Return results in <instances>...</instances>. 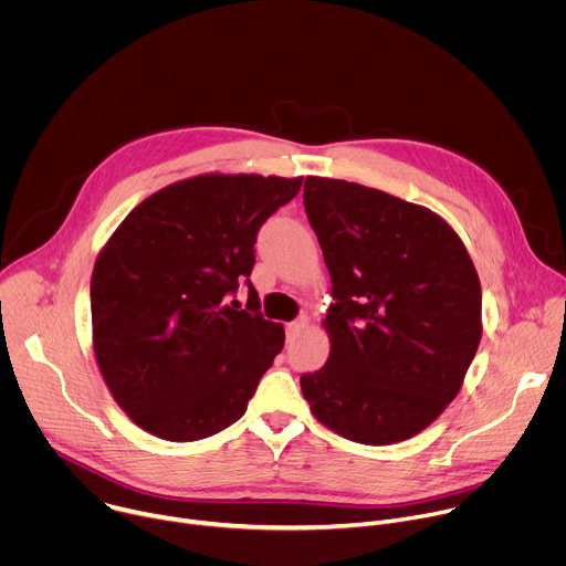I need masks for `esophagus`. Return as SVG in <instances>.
Instances as JSON below:
<instances>
[{"mask_svg": "<svg viewBox=\"0 0 566 566\" xmlns=\"http://www.w3.org/2000/svg\"><path fill=\"white\" fill-rule=\"evenodd\" d=\"M308 325H311V319H308L306 315H302V317L293 319L291 325L286 327V336H289V340H291V343H293V340H297V338L308 329Z\"/></svg>", "mask_w": 566, "mask_h": 566, "instance_id": "obj_1", "label": "esophagus"}]
</instances>
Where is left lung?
I'll return each mask as SVG.
<instances>
[{"label":"left lung","mask_w":566,"mask_h":566,"mask_svg":"<svg viewBox=\"0 0 566 566\" xmlns=\"http://www.w3.org/2000/svg\"><path fill=\"white\" fill-rule=\"evenodd\" d=\"M304 208L336 304L322 319L329 358L302 394L349 441H406L441 417L476 354V269L443 217L382 190L306 177Z\"/></svg>","instance_id":"8db88e82"}]
</instances>
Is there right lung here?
Listing matches in <instances>:
<instances>
[{"label": "right lung", "instance_id": "1", "mask_svg": "<svg viewBox=\"0 0 566 566\" xmlns=\"http://www.w3.org/2000/svg\"><path fill=\"white\" fill-rule=\"evenodd\" d=\"M302 177L197 175L143 199L92 273V343L123 412L166 441H199L244 417L284 347L260 300H231L255 264L260 226Z\"/></svg>", "mask_w": 566, "mask_h": 566}]
</instances>
